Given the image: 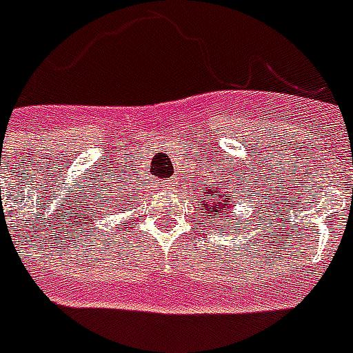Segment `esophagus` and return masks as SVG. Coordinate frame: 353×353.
I'll return each instance as SVG.
<instances>
[{"instance_id":"1","label":"esophagus","mask_w":353,"mask_h":353,"mask_svg":"<svg viewBox=\"0 0 353 353\" xmlns=\"http://www.w3.org/2000/svg\"><path fill=\"white\" fill-rule=\"evenodd\" d=\"M176 185H177L176 179H165V181H161V188L165 192H172L174 188H176Z\"/></svg>"}]
</instances>
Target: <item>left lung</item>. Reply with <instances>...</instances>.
I'll use <instances>...</instances> for the list:
<instances>
[{
    "label": "left lung",
    "instance_id": "1",
    "mask_svg": "<svg viewBox=\"0 0 353 353\" xmlns=\"http://www.w3.org/2000/svg\"><path fill=\"white\" fill-rule=\"evenodd\" d=\"M219 176V174H217ZM216 179V177H214ZM203 183L199 186V199H201V205L197 206L196 210L199 214H206V223L208 225H214V221L219 223L221 219H230V217L236 216V206L237 201L241 197V194H237L239 186L234 185V183H228L225 179H216V181ZM248 221V219H246ZM203 223V225H206Z\"/></svg>",
    "mask_w": 353,
    "mask_h": 353
}]
</instances>
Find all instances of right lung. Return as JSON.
Masks as SVG:
<instances>
[{
	"instance_id": "add662e5",
	"label": "right lung",
	"mask_w": 353,
	"mask_h": 353,
	"mask_svg": "<svg viewBox=\"0 0 353 353\" xmlns=\"http://www.w3.org/2000/svg\"><path fill=\"white\" fill-rule=\"evenodd\" d=\"M139 196V194H137ZM128 194L125 190V181L121 185V177H117L114 181L101 183L99 188H96V192H92V196L88 197V214L94 217V219H99L101 221L103 217L116 216L119 212L128 210ZM94 225V223H92ZM96 228H99L97 225H94Z\"/></svg>"
}]
</instances>
